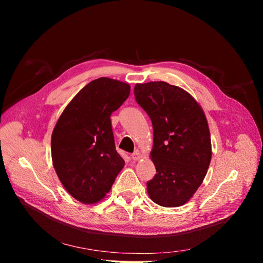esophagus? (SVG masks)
<instances>
[{"label":"esophagus","instance_id":"esophagus-1","mask_svg":"<svg viewBox=\"0 0 263 263\" xmlns=\"http://www.w3.org/2000/svg\"><path fill=\"white\" fill-rule=\"evenodd\" d=\"M132 158H133V160L137 161V160H139V159L141 158V155H140V153H139L138 150H136V151H135V153L132 154Z\"/></svg>","mask_w":263,"mask_h":263}]
</instances>
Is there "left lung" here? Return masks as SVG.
<instances>
[{"instance_id":"1","label":"left lung","mask_w":263,"mask_h":263,"mask_svg":"<svg viewBox=\"0 0 263 263\" xmlns=\"http://www.w3.org/2000/svg\"><path fill=\"white\" fill-rule=\"evenodd\" d=\"M135 99L154 127L151 160L156 176L147 182L151 200L164 208L185 204L200 187L212 159L208 119L192 95L163 81L136 84Z\"/></svg>"}]
</instances>
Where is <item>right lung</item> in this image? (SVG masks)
<instances>
[{
	"instance_id": "add662e5",
	"label": "right lung",
	"mask_w": 263,
	"mask_h": 263,
	"mask_svg": "<svg viewBox=\"0 0 263 263\" xmlns=\"http://www.w3.org/2000/svg\"><path fill=\"white\" fill-rule=\"evenodd\" d=\"M130 86L109 78L91 81L63 110L51 136V158L62 185L84 204L101 201L125 164L115 148L110 115Z\"/></svg>"
}]
</instances>
